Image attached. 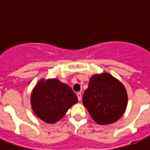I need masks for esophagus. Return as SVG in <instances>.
I'll list each match as a JSON object with an SVG mask.
<instances>
[{"mask_svg":"<svg viewBox=\"0 0 150 150\" xmlns=\"http://www.w3.org/2000/svg\"><path fill=\"white\" fill-rule=\"evenodd\" d=\"M76 95H77L78 100H81V98H82L81 92H77V94H76Z\"/></svg>","mask_w":150,"mask_h":150,"instance_id":"obj_1","label":"esophagus"}]
</instances>
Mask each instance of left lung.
<instances>
[{"label": "left lung", "mask_w": 150, "mask_h": 150, "mask_svg": "<svg viewBox=\"0 0 150 150\" xmlns=\"http://www.w3.org/2000/svg\"><path fill=\"white\" fill-rule=\"evenodd\" d=\"M127 101L124 86L107 73L91 77L83 97V104L91 118L100 125L119 120L125 110Z\"/></svg>", "instance_id": "8db88e82"}]
</instances>
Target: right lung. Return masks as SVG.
Returning <instances> with one entry per match:
<instances>
[{
    "label": "right lung",
    "instance_id": "obj_1",
    "mask_svg": "<svg viewBox=\"0 0 150 150\" xmlns=\"http://www.w3.org/2000/svg\"><path fill=\"white\" fill-rule=\"evenodd\" d=\"M77 100L71 87L57 79L41 80L31 94V107L34 113L47 123L60 120Z\"/></svg>",
    "mask_w": 150,
    "mask_h": 150
}]
</instances>
